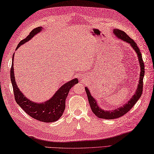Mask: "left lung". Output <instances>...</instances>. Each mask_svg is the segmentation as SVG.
Here are the masks:
<instances>
[{"mask_svg": "<svg viewBox=\"0 0 154 154\" xmlns=\"http://www.w3.org/2000/svg\"><path fill=\"white\" fill-rule=\"evenodd\" d=\"M114 33L115 34L116 36H117L118 38L130 44L131 45V46H132L134 50V51L137 52L138 57V61H139V64L140 65L141 71L140 75L139 84L138 85V88L136 93H134V95L132 97V98L130 99V100H129L128 103L125 104L123 106L117 108V109H115L114 110H104L102 108H100L98 104H97L96 100L91 95V93H90L88 88L87 87L85 88L86 93H87L88 95L89 105L90 107H91L92 112L95 114L97 117L106 119H112L122 117V116L127 113V112L133 107V106L136 104L138 100L140 99V97L142 95V90H143V78L144 76V64L143 60H142L141 52L139 50V48L137 46V44L132 38H131L124 31H121V30L118 29H114Z\"/></svg>", "mask_w": 154, "mask_h": 154, "instance_id": "1", "label": "left lung"}]
</instances>
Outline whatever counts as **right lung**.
Listing matches in <instances>:
<instances>
[{
	"mask_svg": "<svg viewBox=\"0 0 154 154\" xmlns=\"http://www.w3.org/2000/svg\"><path fill=\"white\" fill-rule=\"evenodd\" d=\"M42 29L41 27L34 29L25 38L22 40L18 44L16 50L22 44L31 40L36 34L40 32ZM14 55L12 57V64L10 69V79L13 87L15 100L17 103L29 116L40 122L50 123L57 121L64 112L66 97L68 96V93L71 88L78 83V79L75 78L61 86L55 93V95L46 102L42 103L32 102V100L24 96L16 83L13 65Z\"/></svg>",
	"mask_w": 154,
	"mask_h": 154,
	"instance_id": "add662e5",
	"label": "right lung"
}]
</instances>
